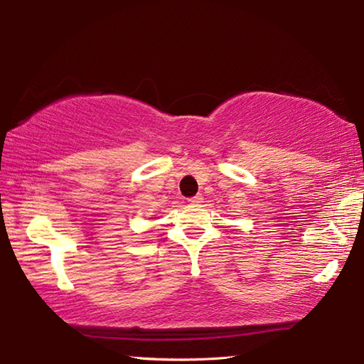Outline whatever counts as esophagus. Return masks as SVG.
<instances>
[{"instance_id": "obj_1", "label": "esophagus", "mask_w": 364, "mask_h": 364, "mask_svg": "<svg viewBox=\"0 0 364 364\" xmlns=\"http://www.w3.org/2000/svg\"><path fill=\"white\" fill-rule=\"evenodd\" d=\"M203 200H204L203 194H196V196H193L191 199H189V203H191L193 205H199L200 203H203Z\"/></svg>"}]
</instances>
